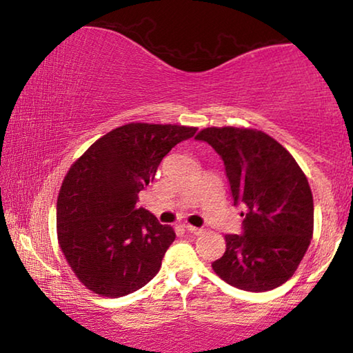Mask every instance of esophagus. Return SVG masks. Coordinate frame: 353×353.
<instances>
[{
    "label": "esophagus",
    "instance_id": "obj_1",
    "mask_svg": "<svg viewBox=\"0 0 353 353\" xmlns=\"http://www.w3.org/2000/svg\"><path fill=\"white\" fill-rule=\"evenodd\" d=\"M185 229H187L190 234H194V235H202L204 234V229H199V227H194L191 224H185Z\"/></svg>",
    "mask_w": 353,
    "mask_h": 353
}]
</instances>
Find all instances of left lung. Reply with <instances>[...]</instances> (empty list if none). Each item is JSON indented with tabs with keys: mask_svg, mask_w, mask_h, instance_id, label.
Masks as SVG:
<instances>
[{
	"mask_svg": "<svg viewBox=\"0 0 353 353\" xmlns=\"http://www.w3.org/2000/svg\"><path fill=\"white\" fill-rule=\"evenodd\" d=\"M223 159L235 205L246 213L241 234L225 235L213 271L235 288L270 291L283 285L313 238V194L292 155L256 129L207 128L196 135Z\"/></svg>",
	"mask_w": 353,
	"mask_h": 353,
	"instance_id": "obj_1",
	"label": "left lung"
}]
</instances>
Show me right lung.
<instances>
[{"instance_id":"obj_1","label":"right lung","mask_w":353,"mask_h":353,"mask_svg":"<svg viewBox=\"0 0 353 353\" xmlns=\"http://www.w3.org/2000/svg\"><path fill=\"white\" fill-rule=\"evenodd\" d=\"M196 130L130 123L101 137L71 166L57 199V238L88 290L121 297L159 272L176 234L137 207L139 193L165 155Z\"/></svg>"}]
</instances>
